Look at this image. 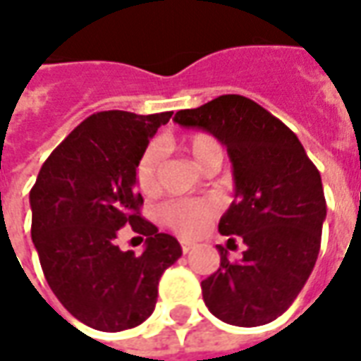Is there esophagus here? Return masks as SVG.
I'll return each instance as SVG.
<instances>
[{
	"label": "esophagus",
	"instance_id": "1",
	"mask_svg": "<svg viewBox=\"0 0 361 361\" xmlns=\"http://www.w3.org/2000/svg\"><path fill=\"white\" fill-rule=\"evenodd\" d=\"M193 248V243H188V241H181V250H183V255H188L189 250Z\"/></svg>",
	"mask_w": 361,
	"mask_h": 361
}]
</instances>
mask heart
I'll list each match as a JSON object with an SVG mask.
<instances>
[{
  "label": "heart",
  "mask_w": 361,
  "mask_h": 361,
  "mask_svg": "<svg viewBox=\"0 0 361 361\" xmlns=\"http://www.w3.org/2000/svg\"><path fill=\"white\" fill-rule=\"evenodd\" d=\"M180 149L199 168H204L214 159H221L220 143L208 133H191L180 141ZM135 183L141 193L151 195L159 185V151L149 147L135 166ZM216 208L210 202L173 201L160 208V220L176 233L188 239L201 237L214 220Z\"/></svg>",
  "instance_id": "b5f03b06"
}]
</instances>
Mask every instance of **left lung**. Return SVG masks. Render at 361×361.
I'll return each instance as SVG.
<instances>
[{
	"instance_id": "8db88e82",
	"label": "left lung",
	"mask_w": 361,
	"mask_h": 361,
	"mask_svg": "<svg viewBox=\"0 0 361 361\" xmlns=\"http://www.w3.org/2000/svg\"><path fill=\"white\" fill-rule=\"evenodd\" d=\"M173 122L212 133L233 164L235 199L218 229L231 235L228 247L237 235L247 248L229 262L218 245L220 268L201 283L204 304L237 327L274 322L316 266L327 216L322 176L295 133L252 99L220 95Z\"/></svg>"
}]
</instances>
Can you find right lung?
I'll return each instance as SVG.
<instances>
[{
	"instance_id": "1",
	"label": "right lung",
	"mask_w": 361,
	"mask_h": 361,
	"mask_svg": "<svg viewBox=\"0 0 361 361\" xmlns=\"http://www.w3.org/2000/svg\"><path fill=\"white\" fill-rule=\"evenodd\" d=\"M172 113L103 111L53 151L30 191L32 241L49 287L72 316L106 333L153 314L164 269L181 256L176 237L141 218L135 166ZM145 234L141 255L120 251L118 229Z\"/></svg>"
}]
</instances>
